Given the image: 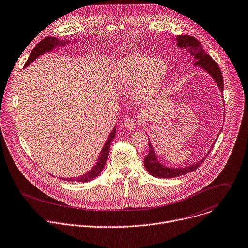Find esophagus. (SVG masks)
Returning <instances> with one entry per match:
<instances>
[{
  "instance_id": "esophagus-1",
  "label": "esophagus",
  "mask_w": 248,
  "mask_h": 248,
  "mask_svg": "<svg viewBox=\"0 0 248 248\" xmlns=\"http://www.w3.org/2000/svg\"><path fill=\"white\" fill-rule=\"evenodd\" d=\"M124 126H125L128 130H133L134 128H136V125H137L136 121H134V120L131 119V118L125 119L124 122Z\"/></svg>"
}]
</instances>
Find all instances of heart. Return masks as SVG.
Returning a JSON list of instances; mask_svg holds the SVG:
<instances>
[{"label":"heart","instance_id":"heart-1","mask_svg":"<svg viewBox=\"0 0 248 248\" xmlns=\"http://www.w3.org/2000/svg\"><path fill=\"white\" fill-rule=\"evenodd\" d=\"M168 74L166 61L145 53L132 52L119 58L111 69V81L119 90L133 87L138 100H146L161 89Z\"/></svg>","mask_w":248,"mask_h":248}]
</instances>
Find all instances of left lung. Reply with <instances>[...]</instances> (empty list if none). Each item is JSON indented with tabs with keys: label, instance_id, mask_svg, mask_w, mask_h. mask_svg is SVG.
<instances>
[{
	"label": "left lung",
	"instance_id": "1",
	"mask_svg": "<svg viewBox=\"0 0 248 248\" xmlns=\"http://www.w3.org/2000/svg\"><path fill=\"white\" fill-rule=\"evenodd\" d=\"M176 42V46L181 48V49H186V51L195 59L194 66L195 67H200L204 71H206L216 82L217 86L220 90V93L222 96L223 93V79H222V74L219 69L218 65L215 62V60L205 51V49L202 48V46L201 44L200 41H198L195 37L191 35H177L175 38H173ZM148 146H149V152L148 154L144 157V167L148 171L150 175L156 178H175L178 176H182L187 173H190L194 170H196L204 160L206 159V157L208 154L211 152L212 148L208 151V153L202 157L201 160L198 162L186 166V167H168L164 164H162L159 160L158 157H157L154 148L150 142V140L148 141ZM214 146V145H212Z\"/></svg>",
	"mask_w": 248,
	"mask_h": 248
}]
</instances>
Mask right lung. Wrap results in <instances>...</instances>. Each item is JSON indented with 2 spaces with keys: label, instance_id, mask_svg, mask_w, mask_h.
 <instances>
[{
  "label": "right lung",
  "instance_id": "1",
  "mask_svg": "<svg viewBox=\"0 0 248 248\" xmlns=\"http://www.w3.org/2000/svg\"><path fill=\"white\" fill-rule=\"evenodd\" d=\"M74 41H77V39H74ZM68 43H70L69 40H61V39H58V38L53 37V36H47L46 38H43L40 42H38L36 44L35 47L31 52V54L29 56V59L27 60L24 68H26V67H28L30 64H31L38 56H40L44 53L50 52V51H52L53 49H55L57 47L65 46L66 44H68ZM116 131H117V129H116V126H115L114 128H112L111 132L108 134V139H107V140H106V142H105V144H104V146L101 150L99 158H98L96 164L92 167L91 170L88 171L87 173H85L83 175H81L80 177L65 178L64 180H66V181H76V182L86 183V182L91 181V180H94L99 175H101V172L104 169L106 161H107L108 157L110 143H111L112 140H114V139L116 137ZM60 179H63V178H60Z\"/></svg>",
  "mask_w": 248,
  "mask_h": 248
}]
</instances>
